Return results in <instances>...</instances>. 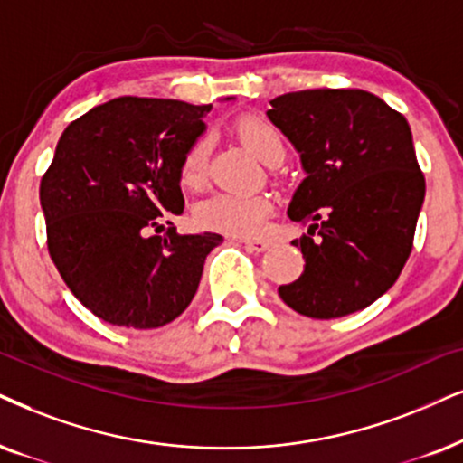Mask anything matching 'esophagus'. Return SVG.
Instances as JSON below:
<instances>
[{
	"label": "esophagus",
	"instance_id": "34e87169",
	"mask_svg": "<svg viewBox=\"0 0 463 463\" xmlns=\"http://www.w3.org/2000/svg\"><path fill=\"white\" fill-rule=\"evenodd\" d=\"M241 243L251 251H265V250H269V245H271L267 239H243Z\"/></svg>",
	"mask_w": 463,
	"mask_h": 463
}]
</instances>
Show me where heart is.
Masks as SVG:
<instances>
[{
	"label": "heart",
	"mask_w": 463,
	"mask_h": 463,
	"mask_svg": "<svg viewBox=\"0 0 463 463\" xmlns=\"http://www.w3.org/2000/svg\"><path fill=\"white\" fill-rule=\"evenodd\" d=\"M239 140L269 166H278L286 156L282 134L256 115H245L235 124ZM207 177V140H196L185 151L179 166V179L185 188H201ZM271 212V201L265 194H231L220 192L198 204V224L209 231L224 232L231 237H254L265 226V218Z\"/></svg>",
	"instance_id": "obj_1"
}]
</instances>
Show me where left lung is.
Instances as JSON below:
<instances>
[{"label": "left lung", "mask_w": 463, "mask_h": 463, "mask_svg": "<svg viewBox=\"0 0 463 463\" xmlns=\"http://www.w3.org/2000/svg\"><path fill=\"white\" fill-rule=\"evenodd\" d=\"M267 115L306 171L288 204V218L307 226L292 241L306 267L279 297L318 320L372 306L411 256L425 198L406 117L363 90L284 93Z\"/></svg>", "instance_id": "obj_1"}]
</instances>
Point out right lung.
<instances>
[{"mask_svg": "<svg viewBox=\"0 0 463 463\" xmlns=\"http://www.w3.org/2000/svg\"><path fill=\"white\" fill-rule=\"evenodd\" d=\"M209 110L115 98L72 121L57 143L40 181L46 245L76 299L110 325L156 329L177 318L194 299L207 254L224 241L164 228L184 213L179 166Z\"/></svg>", "mask_w": 463, "mask_h": 463, "instance_id": "add662e5", "label": "right lung"}]
</instances>
